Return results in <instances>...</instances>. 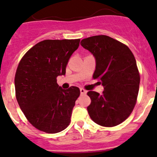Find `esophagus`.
I'll return each instance as SVG.
<instances>
[{"mask_svg":"<svg viewBox=\"0 0 157 157\" xmlns=\"http://www.w3.org/2000/svg\"><path fill=\"white\" fill-rule=\"evenodd\" d=\"M80 90L81 94H86V90H85L84 89H82V88H80Z\"/></svg>","mask_w":157,"mask_h":157,"instance_id":"34e87169","label":"esophagus"}]
</instances>
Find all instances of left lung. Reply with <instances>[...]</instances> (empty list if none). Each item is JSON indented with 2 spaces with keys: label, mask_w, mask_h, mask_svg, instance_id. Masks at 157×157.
<instances>
[{
  "label": "left lung",
  "mask_w": 157,
  "mask_h": 157,
  "mask_svg": "<svg viewBox=\"0 0 157 157\" xmlns=\"http://www.w3.org/2000/svg\"><path fill=\"white\" fill-rule=\"evenodd\" d=\"M80 45L96 59L94 80L103 86L102 94L89 91L90 117L103 127H113L130 116L137 100L140 75L130 48L106 35H96L81 40Z\"/></svg>",
  "instance_id": "obj_1"
}]
</instances>
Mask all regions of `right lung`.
<instances>
[{"mask_svg": "<svg viewBox=\"0 0 157 157\" xmlns=\"http://www.w3.org/2000/svg\"><path fill=\"white\" fill-rule=\"evenodd\" d=\"M80 39L44 40L23 55L15 77V97L27 120L38 130L55 134L68 127L80 89L64 90L57 77L66 68Z\"/></svg>", "mask_w": 157, "mask_h": 157, "instance_id": "add662e5", "label": "right lung"}]
</instances>
